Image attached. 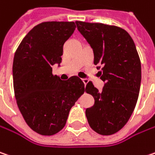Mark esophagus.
<instances>
[{
    "label": "esophagus",
    "instance_id": "obj_1",
    "mask_svg": "<svg viewBox=\"0 0 155 155\" xmlns=\"http://www.w3.org/2000/svg\"><path fill=\"white\" fill-rule=\"evenodd\" d=\"M82 81H83V83H84V85H85V86L87 85V83L88 82V81H87V79H82Z\"/></svg>",
    "mask_w": 155,
    "mask_h": 155
}]
</instances>
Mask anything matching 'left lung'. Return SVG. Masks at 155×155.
I'll return each mask as SVG.
<instances>
[{
  "instance_id": "obj_1",
  "label": "left lung",
  "mask_w": 155,
  "mask_h": 155,
  "mask_svg": "<svg viewBox=\"0 0 155 155\" xmlns=\"http://www.w3.org/2000/svg\"><path fill=\"white\" fill-rule=\"evenodd\" d=\"M77 29L90 45L94 64L104 82L99 91L91 81L85 87L95 104L86 110L90 127L101 135H111L128 122L136 106L141 82V64L135 44L122 28L76 21Z\"/></svg>"
}]
</instances>
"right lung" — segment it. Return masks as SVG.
<instances>
[{
    "label": "right lung",
    "instance_id": "add662e5",
    "mask_svg": "<svg viewBox=\"0 0 155 155\" xmlns=\"http://www.w3.org/2000/svg\"><path fill=\"white\" fill-rule=\"evenodd\" d=\"M74 22H45L24 37L15 53L13 83L17 106L34 132L50 136L63 129L69 111L84 91L77 76L62 81L52 74L61 63L64 44L73 35Z\"/></svg>",
    "mask_w": 155,
    "mask_h": 155
}]
</instances>
